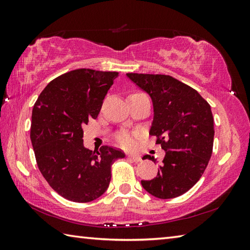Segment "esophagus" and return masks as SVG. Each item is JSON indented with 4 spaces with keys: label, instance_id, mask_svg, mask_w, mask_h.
I'll list each match as a JSON object with an SVG mask.
<instances>
[{
    "label": "esophagus",
    "instance_id": "34e87169",
    "mask_svg": "<svg viewBox=\"0 0 250 250\" xmlns=\"http://www.w3.org/2000/svg\"><path fill=\"white\" fill-rule=\"evenodd\" d=\"M128 158H129V159H131V160L133 161V162H140V161L142 160L140 156L134 155V153H129V155H128Z\"/></svg>",
    "mask_w": 250,
    "mask_h": 250
}]
</instances>
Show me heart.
Listing matches in <instances>:
<instances>
[{"label":"heart","mask_w":250,"mask_h":250,"mask_svg":"<svg viewBox=\"0 0 250 250\" xmlns=\"http://www.w3.org/2000/svg\"><path fill=\"white\" fill-rule=\"evenodd\" d=\"M137 139L139 135L134 132L121 131L116 134V141L118 144L125 148H132L137 144Z\"/></svg>","instance_id":"1"}]
</instances>
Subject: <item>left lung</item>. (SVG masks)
<instances>
[{
  "label": "left lung",
  "mask_w": 250,
  "mask_h": 250,
  "mask_svg": "<svg viewBox=\"0 0 250 250\" xmlns=\"http://www.w3.org/2000/svg\"><path fill=\"white\" fill-rule=\"evenodd\" d=\"M126 76L150 95L155 116L149 134L166 151L157 176L142 180L143 188L159 199L176 198L198 183L211 157L215 130L210 106L196 90L169 75ZM143 159L156 163L149 155Z\"/></svg>",
  "instance_id": "1"
}]
</instances>
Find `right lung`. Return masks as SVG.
<instances>
[{
  "label": "right lung",
  "mask_w": 250,
  "mask_h": 250,
  "mask_svg": "<svg viewBox=\"0 0 250 250\" xmlns=\"http://www.w3.org/2000/svg\"><path fill=\"white\" fill-rule=\"evenodd\" d=\"M117 72L79 68L51 81L32 111L31 142L37 167L66 200L91 202L107 190L110 169L125 152L110 146L83 147V126L97 119Z\"/></svg>",
  "instance_id": "add662e5"
}]
</instances>
